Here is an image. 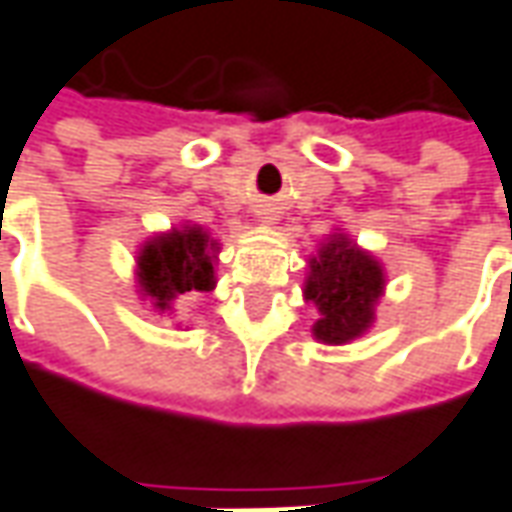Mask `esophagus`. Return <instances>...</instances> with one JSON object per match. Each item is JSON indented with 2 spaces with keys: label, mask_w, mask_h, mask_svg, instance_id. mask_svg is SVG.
<instances>
[{
  "label": "esophagus",
  "mask_w": 512,
  "mask_h": 512,
  "mask_svg": "<svg viewBox=\"0 0 512 512\" xmlns=\"http://www.w3.org/2000/svg\"><path fill=\"white\" fill-rule=\"evenodd\" d=\"M257 215H260V218H263L266 224H274V221H277V218H274V212H271V210H260Z\"/></svg>",
  "instance_id": "esophagus-1"
}]
</instances>
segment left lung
<instances>
[{"instance_id": "left-lung-1", "label": "left lung", "mask_w": 512, "mask_h": 512, "mask_svg": "<svg viewBox=\"0 0 512 512\" xmlns=\"http://www.w3.org/2000/svg\"><path fill=\"white\" fill-rule=\"evenodd\" d=\"M305 300L314 302L316 342L347 344L375 322V305L384 294V269L370 252L358 249L344 232H333L311 257Z\"/></svg>"}]
</instances>
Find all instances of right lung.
Returning <instances> with one entry per match:
<instances>
[{"mask_svg":"<svg viewBox=\"0 0 512 512\" xmlns=\"http://www.w3.org/2000/svg\"><path fill=\"white\" fill-rule=\"evenodd\" d=\"M215 252L218 243L201 227L184 224L156 235L139 249L137 280L142 297L154 308L170 311L179 297H196L215 288Z\"/></svg>","mask_w":512,"mask_h":512,"instance_id":"right-lung-1","label":"right lung"}]
</instances>
